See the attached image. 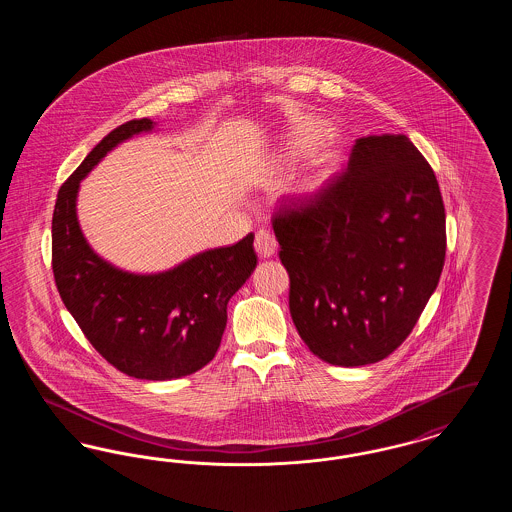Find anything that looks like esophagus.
I'll use <instances>...</instances> for the list:
<instances>
[{
    "instance_id": "1",
    "label": "esophagus",
    "mask_w": 512,
    "mask_h": 512,
    "mask_svg": "<svg viewBox=\"0 0 512 512\" xmlns=\"http://www.w3.org/2000/svg\"><path fill=\"white\" fill-rule=\"evenodd\" d=\"M255 249L261 257H272L278 249V242H276V236L267 230V228H261L257 234H255Z\"/></svg>"
}]
</instances>
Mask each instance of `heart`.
Masks as SVG:
<instances>
[{
	"label": "heart",
	"instance_id": "obj_1",
	"mask_svg": "<svg viewBox=\"0 0 512 512\" xmlns=\"http://www.w3.org/2000/svg\"><path fill=\"white\" fill-rule=\"evenodd\" d=\"M320 136H322V130L315 124L299 126L293 132L292 140L288 144V157L295 159V157H301V155L309 153L311 149H315V146H317Z\"/></svg>",
	"mask_w": 512,
	"mask_h": 512
}]
</instances>
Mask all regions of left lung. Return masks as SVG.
I'll return each mask as SVG.
<instances>
[{
	"label": "left lung",
	"instance_id": "left-lung-1",
	"mask_svg": "<svg viewBox=\"0 0 512 512\" xmlns=\"http://www.w3.org/2000/svg\"><path fill=\"white\" fill-rule=\"evenodd\" d=\"M293 324L318 359L378 363L413 332L445 263L438 178L403 134L357 140L345 171L272 215Z\"/></svg>",
	"mask_w": 512,
	"mask_h": 512
}]
</instances>
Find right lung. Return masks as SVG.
I'll use <instances>...</instances> for the list:
<instances>
[{
	"instance_id": "right-lung-1",
	"label": "right lung",
	"mask_w": 512,
	"mask_h": 512,
	"mask_svg": "<svg viewBox=\"0 0 512 512\" xmlns=\"http://www.w3.org/2000/svg\"><path fill=\"white\" fill-rule=\"evenodd\" d=\"M151 128V119L117 126L63 182L51 220V268L65 307L109 365L138 380H172L213 361L226 305L257 267V255L249 232L169 272L140 276L111 267L86 244L76 220L80 180L109 149Z\"/></svg>"
}]
</instances>
